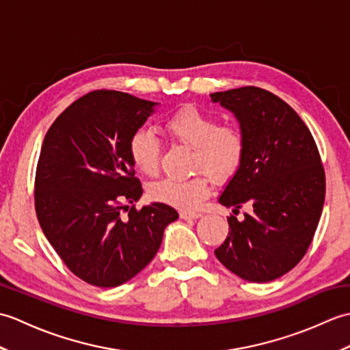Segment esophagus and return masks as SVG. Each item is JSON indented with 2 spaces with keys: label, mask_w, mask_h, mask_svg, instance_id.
Listing matches in <instances>:
<instances>
[{
  "label": "esophagus",
  "mask_w": 350,
  "mask_h": 350,
  "mask_svg": "<svg viewBox=\"0 0 350 350\" xmlns=\"http://www.w3.org/2000/svg\"><path fill=\"white\" fill-rule=\"evenodd\" d=\"M200 217H202V213H198V212H187V211L180 212L182 219H197Z\"/></svg>",
  "instance_id": "1"
}]
</instances>
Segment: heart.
I'll use <instances>...</instances> for the list:
<instances>
[{"instance_id": "1", "label": "heart", "mask_w": 350, "mask_h": 350, "mask_svg": "<svg viewBox=\"0 0 350 350\" xmlns=\"http://www.w3.org/2000/svg\"><path fill=\"white\" fill-rule=\"evenodd\" d=\"M168 137L177 144L192 148V170L202 171L213 182H227L241 168L245 139L234 126H219L218 120L196 107H185L165 120ZM162 146L154 133L139 128L129 139V154L138 171L156 176L159 171ZM204 174L189 179L165 177L150 187V197L179 209H194L209 194Z\"/></svg>"}]
</instances>
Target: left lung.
<instances>
[{
	"instance_id": "left-lung-1",
	"label": "left lung",
	"mask_w": 350,
	"mask_h": 350,
	"mask_svg": "<svg viewBox=\"0 0 350 350\" xmlns=\"http://www.w3.org/2000/svg\"><path fill=\"white\" fill-rule=\"evenodd\" d=\"M228 109L245 139L241 168L227 182L219 204L243 219L227 218L230 232L215 256L251 282H267L301 262L321 219L325 173L308 128L278 96L258 87L212 93Z\"/></svg>"
}]
</instances>
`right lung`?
<instances>
[{"instance_id":"right-lung-1","label":"right lung","mask_w":350,"mask_h":350,"mask_svg":"<svg viewBox=\"0 0 350 350\" xmlns=\"http://www.w3.org/2000/svg\"><path fill=\"white\" fill-rule=\"evenodd\" d=\"M158 105L122 92H92L66 108L44 135L36 171L37 218L66 266L88 284L117 287L135 277L158 252L163 230L179 218L163 203L141 211L129 206L143 196L129 139Z\"/></svg>"}]
</instances>
